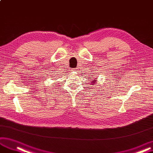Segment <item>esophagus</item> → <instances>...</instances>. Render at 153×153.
<instances>
[{
  "label": "esophagus",
  "instance_id": "1",
  "mask_svg": "<svg viewBox=\"0 0 153 153\" xmlns=\"http://www.w3.org/2000/svg\"><path fill=\"white\" fill-rule=\"evenodd\" d=\"M72 72H76L77 71V68H72L71 69Z\"/></svg>",
  "mask_w": 153,
  "mask_h": 153
}]
</instances>
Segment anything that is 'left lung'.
Instances as JSON below:
<instances>
[{"mask_svg":"<svg viewBox=\"0 0 153 153\" xmlns=\"http://www.w3.org/2000/svg\"><path fill=\"white\" fill-rule=\"evenodd\" d=\"M92 83H93V84H94V81L92 82Z\"/></svg>","mask_w":153,"mask_h":153,"instance_id":"8db88e82","label":"left lung"}]
</instances>
